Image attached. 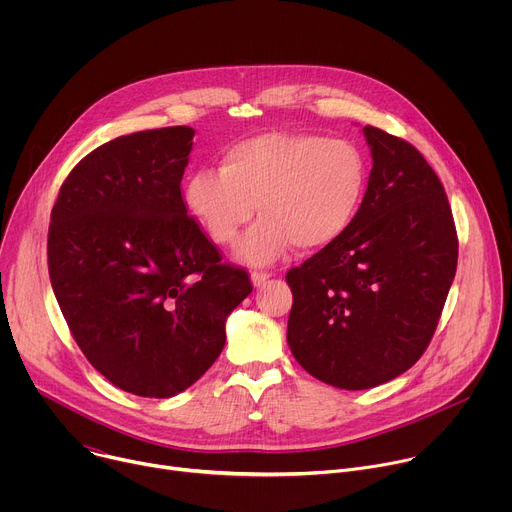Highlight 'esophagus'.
<instances>
[{"instance_id":"34e87169","label":"esophagus","mask_w":512,"mask_h":512,"mask_svg":"<svg viewBox=\"0 0 512 512\" xmlns=\"http://www.w3.org/2000/svg\"><path fill=\"white\" fill-rule=\"evenodd\" d=\"M271 275L269 273H263V271H255V273H251V283L255 285V287H263L265 283H267V279H269Z\"/></svg>"}]
</instances>
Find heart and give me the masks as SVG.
Segmentation results:
<instances>
[{"label":"heart","mask_w":512,"mask_h":512,"mask_svg":"<svg viewBox=\"0 0 512 512\" xmlns=\"http://www.w3.org/2000/svg\"><path fill=\"white\" fill-rule=\"evenodd\" d=\"M367 188V166L346 139L267 133L235 143L221 168L192 172L182 202L192 221L218 245L237 243L255 208L263 216L237 259L271 265L291 245L316 251L354 223Z\"/></svg>","instance_id":"obj_1"}]
</instances>
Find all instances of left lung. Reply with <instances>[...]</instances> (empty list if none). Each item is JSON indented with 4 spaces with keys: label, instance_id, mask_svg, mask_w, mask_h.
<instances>
[{
    "label": "left lung",
    "instance_id": "8db88e82",
    "mask_svg": "<svg viewBox=\"0 0 512 512\" xmlns=\"http://www.w3.org/2000/svg\"><path fill=\"white\" fill-rule=\"evenodd\" d=\"M373 170L350 229L302 267L287 344L318 381L362 391L419 360L442 316L458 237L440 178L411 143L362 127Z\"/></svg>",
    "mask_w": 512,
    "mask_h": 512
}]
</instances>
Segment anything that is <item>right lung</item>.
<instances>
[{
    "mask_svg": "<svg viewBox=\"0 0 512 512\" xmlns=\"http://www.w3.org/2000/svg\"><path fill=\"white\" fill-rule=\"evenodd\" d=\"M194 133L176 125L101 145L68 174L50 214L48 271L62 316L93 367L139 397L194 385L253 291L184 208Z\"/></svg>",
    "mask_w": 512,
    "mask_h": 512,
    "instance_id": "1",
    "label": "right lung"
}]
</instances>
